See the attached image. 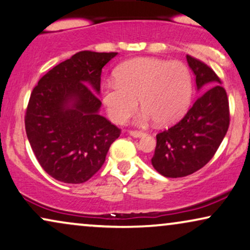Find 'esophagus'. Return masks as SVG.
Wrapping results in <instances>:
<instances>
[{
  "mask_svg": "<svg viewBox=\"0 0 250 250\" xmlns=\"http://www.w3.org/2000/svg\"><path fill=\"white\" fill-rule=\"evenodd\" d=\"M129 135L133 138H142L145 137V133L144 132H140V131H131L129 132Z\"/></svg>",
  "mask_w": 250,
  "mask_h": 250,
  "instance_id": "34e87169",
  "label": "esophagus"
}]
</instances>
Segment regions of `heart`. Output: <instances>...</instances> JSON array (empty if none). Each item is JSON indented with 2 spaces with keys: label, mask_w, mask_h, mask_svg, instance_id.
I'll return each instance as SVG.
<instances>
[{
  "label": "heart",
  "mask_w": 250,
  "mask_h": 250,
  "mask_svg": "<svg viewBox=\"0 0 250 250\" xmlns=\"http://www.w3.org/2000/svg\"><path fill=\"white\" fill-rule=\"evenodd\" d=\"M115 80L104 83L101 94L109 117L117 124L127 121L140 101L142 122L156 119L171 125L186 113L192 100V74L181 62L132 58L116 69Z\"/></svg>",
  "instance_id": "obj_1"
}]
</instances>
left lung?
<instances>
[{
	"label": "left lung",
	"mask_w": 250,
	"mask_h": 250,
	"mask_svg": "<svg viewBox=\"0 0 250 250\" xmlns=\"http://www.w3.org/2000/svg\"><path fill=\"white\" fill-rule=\"evenodd\" d=\"M195 76L197 97L185 117L156 135L151 158L155 170L167 178L188 176L211 160L229 125V99L217 74L202 62L187 55Z\"/></svg>",
	"instance_id": "obj_1"
}]
</instances>
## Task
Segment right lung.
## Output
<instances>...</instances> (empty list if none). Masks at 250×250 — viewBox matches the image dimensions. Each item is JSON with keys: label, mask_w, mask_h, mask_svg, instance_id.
<instances>
[{"label": "right lung", "mask_w": 250, "mask_h": 250, "mask_svg": "<svg viewBox=\"0 0 250 250\" xmlns=\"http://www.w3.org/2000/svg\"><path fill=\"white\" fill-rule=\"evenodd\" d=\"M117 53L80 51L39 80L25 128L32 150L58 181L83 184L104 163L121 129L100 115L103 66Z\"/></svg>", "instance_id": "obj_1"}]
</instances>
